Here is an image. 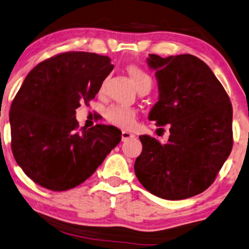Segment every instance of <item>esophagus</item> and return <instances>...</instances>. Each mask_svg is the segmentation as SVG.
Wrapping results in <instances>:
<instances>
[{"label": "esophagus", "instance_id": "esophagus-1", "mask_svg": "<svg viewBox=\"0 0 249 249\" xmlns=\"http://www.w3.org/2000/svg\"><path fill=\"white\" fill-rule=\"evenodd\" d=\"M135 137V135L131 132L129 131H122V135H121V138H122V141H127L129 139H131V138Z\"/></svg>", "mask_w": 249, "mask_h": 249}]
</instances>
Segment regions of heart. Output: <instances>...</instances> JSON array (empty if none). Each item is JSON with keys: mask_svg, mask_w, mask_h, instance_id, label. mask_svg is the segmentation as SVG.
I'll return each instance as SVG.
<instances>
[{"mask_svg": "<svg viewBox=\"0 0 249 249\" xmlns=\"http://www.w3.org/2000/svg\"><path fill=\"white\" fill-rule=\"evenodd\" d=\"M129 73L137 89H139L141 87L151 88L152 80L150 75L146 73L143 70H141L140 68L131 67L129 69ZM106 117L109 122H111L114 125H118L120 128H130L135 124L136 112L135 110L128 108V107L112 106L107 110Z\"/></svg>", "mask_w": 249, "mask_h": 249, "instance_id": "1", "label": "heart"}]
</instances>
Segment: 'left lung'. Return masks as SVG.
<instances>
[{"label":"left lung","instance_id":"obj_1","mask_svg":"<svg viewBox=\"0 0 249 249\" xmlns=\"http://www.w3.org/2000/svg\"><path fill=\"white\" fill-rule=\"evenodd\" d=\"M159 98L149 112L158 127L169 124L160 143L142 135L135 173L157 197L180 200L202 193L215 180L232 148V108L224 87L204 61L191 54H149ZM161 129V128H159Z\"/></svg>","mask_w":249,"mask_h":249}]
</instances>
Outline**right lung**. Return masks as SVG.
<instances>
[{"label":"right lung","mask_w":249,"mask_h":249,"mask_svg":"<svg viewBox=\"0 0 249 249\" xmlns=\"http://www.w3.org/2000/svg\"><path fill=\"white\" fill-rule=\"evenodd\" d=\"M108 56L66 52L33 68L10 110L11 146L24 174L44 188L64 191L92 175L120 142L113 125L79 129L75 109L95 97L112 71Z\"/></svg>","instance_id":"obj_1"}]
</instances>
